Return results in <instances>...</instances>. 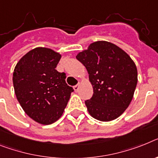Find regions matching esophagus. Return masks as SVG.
<instances>
[{
  "label": "esophagus",
  "mask_w": 158,
  "mask_h": 158,
  "mask_svg": "<svg viewBox=\"0 0 158 158\" xmlns=\"http://www.w3.org/2000/svg\"><path fill=\"white\" fill-rule=\"evenodd\" d=\"M79 83H78L77 85H75V87H74V90H75V92H77V91H79Z\"/></svg>",
  "instance_id": "obj_1"
}]
</instances>
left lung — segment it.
Listing matches in <instances>:
<instances>
[{
  "label": "left lung",
  "instance_id": "1",
  "mask_svg": "<svg viewBox=\"0 0 158 158\" xmlns=\"http://www.w3.org/2000/svg\"><path fill=\"white\" fill-rule=\"evenodd\" d=\"M93 87V95L85 101L88 112L100 121L116 119L132 101L137 70L134 62L113 43L98 41L77 54Z\"/></svg>",
  "mask_w": 158,
  "mask_h": 158
}]
</instances>
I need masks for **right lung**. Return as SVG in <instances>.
Segmentation results:
<instances>
[{"label": "right lung", "mask_w": 158, "mask_h": 158, "mask_svg": "<svg viewBox=\"0 0 158 158\" xmlns=\"http://www.w3.org/2000/svg\"><path fill=\"white\" fill-rule=\"evenodd\" d=\"M61 54L51 49L37 47L25 54L13 75L15 95L28 116L42 124L58 120L67 107L72 87L66 74L57 71Z\"/></svg>", "instance_id": "1"}]
</instances>
